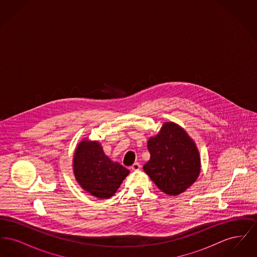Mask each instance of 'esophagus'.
<instances>
[{
  "mask_svg": "<svg viewBox=\"0 0 257 257\" xmlns=\"http://www.w3.org/2000/svg\"><path fill=\"white\" fill-rule=\"evenodd\" d=\"M141 168H142V166H141V164L140 163H135L134 165L131 167V169H132V171H140L141 170Z\"/></svg>",
  "mask_w": 257,
  "mask_h": 257,
  "instance_id": "34e87169",
  "label": "esophagus"
}]
</instances>
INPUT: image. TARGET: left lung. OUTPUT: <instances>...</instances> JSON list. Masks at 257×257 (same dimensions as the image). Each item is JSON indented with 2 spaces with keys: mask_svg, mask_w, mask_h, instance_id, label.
<instances>
[{
  "mask_svg": "<svg viewBox=\"0 0 257 257\" xmlns=\"http://www.w3.org/2000/svg\"><path fill=\"white\" fill-rule=\"evenodd\" d=\"M150 159L144 166L162 192L178 196L196 182L200 157L195 142L178 124L166 122L147 142Z\"/></svg>",
  "mask_w": 257,
  "mask_h": 257,
  "instance_id": "8db88e82",
  "label": "left lung"
}]
</instances>
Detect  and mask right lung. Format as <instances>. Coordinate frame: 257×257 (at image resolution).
Segmentation results:
<instances>
[{
  "instance_id": "obj_1",
  "label": "right lung",
  "mask_w": 257,
  "mask_h": 257,
  "mask_svg": "<svg viewBox=\"0 0 257 257\" xmlns=\"http://www.w3.org/2000/svg\"><path fill=\"white\" fill-rule=\"evenodd\" d=\"M73 171L79 185L91 196L110 198L130 171L105 155L101 145L84 139L74 153Z\"/></svg>"
}]
</instances>
